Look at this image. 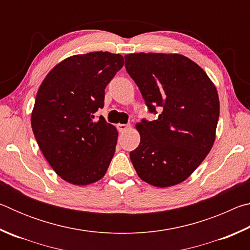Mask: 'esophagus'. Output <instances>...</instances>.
Instances as JSON below:
<instances>
[{
    "label": "esophagus",
    "instance_id": "34e87169",
    "mask_svg": "<svg viewBox=\"0 0 250 250\" xmlns=\"http://www.w3.org/2000/svg\"><path fill=\"white\" fill-rule=\"evenodd\" d=\"M117 128H118V131H119V132H125V131H126V130L130 128V125L119 124V125H117Z\"/></svg>",
    "mask_w": 250,
    "mask_h": 250
}]
</instances>
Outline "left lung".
<instances>
[{
  "label": "left lung",
  "mask_w": 250,
  "mask_h": 250,
  "mask_svg": "<svg viewBox=\"0 0 250 250\" xmlns=\"http://www.w3.org/2000/svg\"><path fill=\"white\" fill-rule=\"evenodd\" d=\"M125 69L156 120L137 125L140 145L130 152L139 177L158 188L181 183L214 145L219 118L216 87L200 66L179 54L125 56Z\"/></svg>",
  "instance_id": "1"
}]
</instances>
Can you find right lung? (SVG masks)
<instances>
[{"label": "right lung", "instance_id": "right-lung-1", "mask_svg": "<svg viewBox=\"0 0 250 250\" xmlns=\"http://www.w3.org/2000/svg\"><path fill=\"white\" fill-rule=\"evenodd\" d=\"M120 54L74 55L46 76L36 95L32 129L49 166L68 183L87 185L104 177L118 131L103 116L104 89L124 66Z\"/></svg>", "mask_w": 250, "mask_h": 250}]
</instances>
